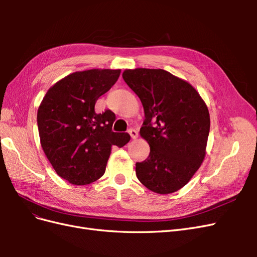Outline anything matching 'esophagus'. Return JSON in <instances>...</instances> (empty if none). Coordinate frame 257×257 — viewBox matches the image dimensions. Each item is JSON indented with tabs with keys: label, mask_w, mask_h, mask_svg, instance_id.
<instances>
[{
	"label": "esophagus",
	"mask_w": 257,
	"mask_h": 257,
	"mask_svg": "<svg viewBox=\"0 0 257 257\" xmlns=\"http://www.w3.org/2000/svg\"><path fill=\"white\" fill-rule=\"evenodd\" d=\"M128 134L131 135V137L133 138V139H136L138 137V132L136 130H134V128L128 130Z\"/></svg>",
	"instance_id": "34e87169"
}]
</instances>
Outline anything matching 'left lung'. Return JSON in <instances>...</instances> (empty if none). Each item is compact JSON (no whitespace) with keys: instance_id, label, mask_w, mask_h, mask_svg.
Wrapping results in <instances>:
<instances>
[{"instance_id":"obj_1","label":"left lung","mask_w":257,"mask_h":257,"mask_svg":"<svg viewBox=\"0 0 257 257\" xmlns=\"http://www.w3.org/2000/svg\"><path fill=\"white\" fill-rule=\"evenodd\" d=\"M122 77L141 98L145 121L141 136L150 146L136 163V176L158 194L177 192L203 163L210 130L208 107L192 85L164 69H125Z\"/></svg>"}]
</instances>
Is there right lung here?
I'll return each instance as SVG.
<instances>
[{
	"instance_id": "obj_1",
	"label": "right lung",
	"mask_w": 257,
	"mask_h": 257,
	"mask_svg": "<svg viewBox=\"0 0 257 257\" xmlns=\"http://www.w3.org/2000/svg\"><path fill=\"white\" fill-rule=\"evenodd\" d=\"M120 73L93 68L69 74L52 85L38 107L43 150L56 173L74 185L96 181L105 173L112 146L121 148L130 142L127 133L112 132V111L94 109Z\"/></svg>"
}]
</instances>
